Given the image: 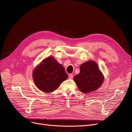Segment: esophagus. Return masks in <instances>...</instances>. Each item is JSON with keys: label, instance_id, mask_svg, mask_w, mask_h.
I'll return each instance as SVG.
<instances>
[{"label": "esophagus", "instance_id": "34e87169", "mask_svg": "<svg viewBox=\"0 0 132 132\" xmlns=\"http://www.w3.org/2000/svg\"><path fill=\"white\" fill-rule=\"evenodd\" d=\"M68 78H69V79H73V75L72 74H69V75H68Z\"/></svg>", "mask_w": 132, "mask_h": 132}]
</instances>
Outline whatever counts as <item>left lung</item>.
I'll list each match as a JSON object with an SVG mask.
<instances>
[{
    "label": "left lung",
    "instance_id": "left-lung-1",
    "mask_svg": "<svg viewBox=\"0 0 132 132\" xmlns=\"http://www.w3.org/2000/svg\"><path fill=\"white\" fill-rule=\"evenodd\" d=\"M74 80L79 90L83 93H89L101 86L103 77L97 64L88 61L80 67V73L74 76Z\"/></svg>",
    "mask_w": 132,
    "mask_h": 132
}]
</instances>
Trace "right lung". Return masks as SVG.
I'll list each match as a JSON object with an SVG mask.
<instances>
[{"label":"right lung","mask_w":132,"mask_h":132,"mask_svg":"<svg viewBox=\"0 0 132 132\" xmlns=\"http://www.w3.org/2000/svg\"><path fill=\"white\" fill-rule=\"evenodd\" d=\"M67 78L64 67L52 57L43 61L33 71L35 85L38 89L47 93L58 89Z\"/></svg>","instance_id":"1"}]
</instances>
